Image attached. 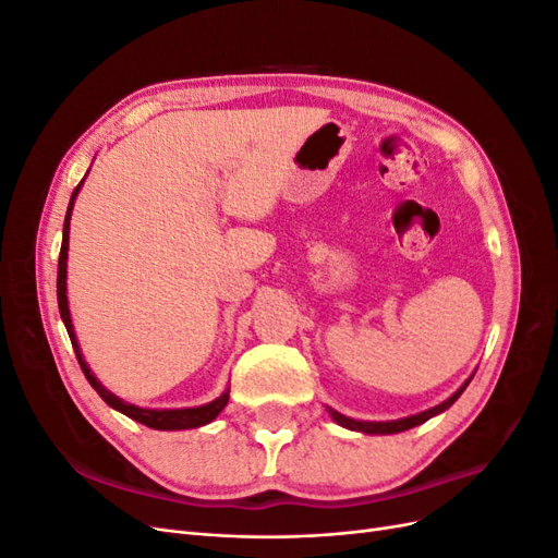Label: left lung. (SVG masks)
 Segmentation results:
<instances>
[{
    "mask_svg": "<svg viewBox=\"0 0 558 558\" xmlns=\"http://www.w3.org/2000/svg\"><path fill=\"white\" fill-rule=\"evenodd\" d=\"M465 386H468V381H465V384L459 388V391H456L449 400H445L442 404H437V408L426 410V412H421V414H414V416H408V418H398V421H356V418H349V416H344V414H340V412H332V410H330V416L337 421V424L344 426V428L369 433V435L402 433V430H410V428H414V426H418V424H424V421H428L430 416L440 414V412H445L447 408H451V404H453L456 400H459V396L465 391Z\"/></svg>",
    "mask_w": 558,
    "mask_h": 558,
    "instance_id": "left-lung-1",
    "label": "left lung"
}]
</instances>
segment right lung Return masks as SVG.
I'll return each instance as SVG.
<instances>
[{
	"instance_id": "right-lung-1",
	"label": "right lung",
	"mask_w": 558,
	"mask_h": 558,
	"mask_svg": "<svg viewBox=\"0 0 558 558\" xmlns=\"http://www.w3.org/2000/svg\"><path fill=\"white\" fill-rule=\"evenodd\" d=\"M81 183H83V179H81ZM81 183L74 189L72 199H70V207H66V216H64L62 246H60V258H58V307H60V316L64 320V328H66V332H70V340H72L76 361H78V365L83 369V375H86L90 386L99 393V398H102L109 404V408L123 412L125 416L140 421V424H144L148 428H156V430H183V428H197V426L209 424V421H214L218 414H221V410L228 404V398H230L228 391L221 398H216L214 402L202 404V408H189V410H144V408H137V404H128L121 398H116L111 391H107V388L99 384L95 379V375L90 373L88 363L83 361L81 351H78L76 335H74L72 318H70V307H66V246H70V218H72L74 197H76V193L81 189Z\"/></svg>"
}]
</instances>
